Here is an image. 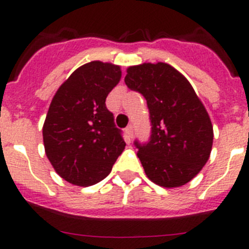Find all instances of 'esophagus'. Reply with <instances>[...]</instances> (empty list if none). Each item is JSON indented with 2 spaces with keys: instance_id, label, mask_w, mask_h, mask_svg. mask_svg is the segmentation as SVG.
<instances>
[{
  "instance_id": "esophagus-1",
  "label": "esophagus",
  "mask_w": 249,
  "mask_h": 249,
  "mask_svg": "<svg viewBox=\"0 0 249 249\" xmlns=\"http://www.w3.org/2000/svg\"><path fill=\"white\" fill-rule=\"evenodd\" d=\"M124 132H126V138H127V142H131L132 137H133V126L132 124H129V126L126 127V129H124Z\"/></svg>"
}]
</instances>
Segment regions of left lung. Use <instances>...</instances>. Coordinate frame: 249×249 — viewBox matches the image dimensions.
I'll use <instances>...</instances> for the list:
<instances>
[{
  "instance_id": "obj_1",
  "label": "left lung",
  "mask_w": 249,
  "mask_h": 249,
  "mask_svg": "<svg viewBox=\"0 0 249 249\" xmlns=\"http://www.w3.org/2000/svg\"><path fill=\"white\" fill-rule=\"evenodd\" d=\"M127 87L146 98L151 121L148 142L135 141L147 177L162 187L190 182L206 164L213 127L204 106L186 77L163 62L132 66Z\"/></svg>"
}]
</instances>
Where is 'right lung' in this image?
Returning a JSON list of instances; mask_svg holds the SVG:
<instances>
[{
	"label": "right lung",
	"mask_w": 249,
	"mask_h": 249,
	"mask_svg": "<svg viewBox=\"0 0 249 249\" xmlns=\"http://www.w3.org/2000/svg\"><path fill=\"white\" fill-rule=\"evenodd\" d=\"M121 80L120 66L92 61L61 85L43 124L47 158L63 179L92 186L111 172L126 146L106 98Z\"/></svg>",
	"instance_id": "right-lung-1"
}]
</instances>
